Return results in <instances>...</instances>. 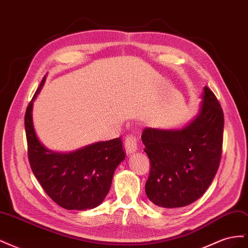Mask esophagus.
<instances>
[{
    "label": "esophagus",
    "mask_w": 248,
    "mask_h": 248,
    "mask_svg": "<svg viewBox=\"0 0 248 248\" xmlns=\"http://www.w3.org/2000/svg\"><path fill=\"white\" fill-rule=\"evenodd\" d=\"M125 149L127 154H132L138 150V139L136 134L130 133L125 139Z\"/></svg>",
    "instance_id": "esophagus-1"
}]
</instances>
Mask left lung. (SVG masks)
Listing matches in <instances>:
<instances>
[{"label":"left lung","mask_w":248,"mask_h":248,"mask_svg":"<svg viewBox=\"0 0 248 248\" xmlns=\"http://www.w3.org/2000/svg\"><path fill=\"white\" fill-rule=\"evenodd\" d=\"M202 98L199 115L182 129L142 130L144 151L151 162L145 189L156 206L175 209L192 204L205 193L218 170L223 111L208 87Z\"/></svg>","instance_id":"8db88e82"}]
</instances>
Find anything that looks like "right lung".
<instances>
[{"mask_svg":"<svg viewBox=\"0 0 248 248\" xmlns=\"http://www.w3.org/2000/svg\"><path fill=\"white\" fill-rule=\"evenodd\" d=\"M26 110L25 128L30 166L42 188L56 204L67 210H87L99 206L109 191L114 172L125 159L121 138L98 141L70 153H58L44 147L33 125V101Z\"/></svg>","mask_w":248,"mask_h":248,"instance_id":"right-lung-1","label":"right lung"}]
</instances>
